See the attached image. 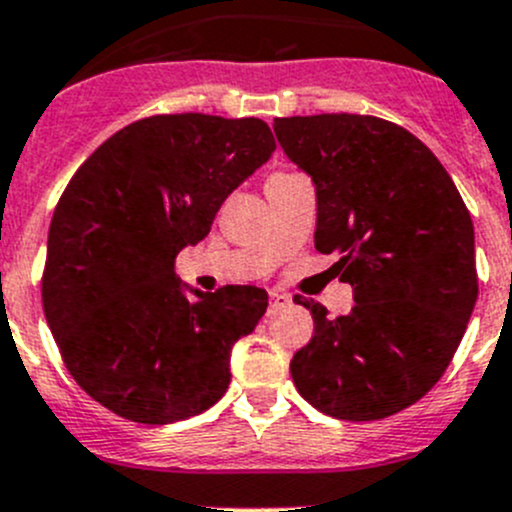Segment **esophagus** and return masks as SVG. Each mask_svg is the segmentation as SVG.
<instances>
[{
	"label": "esophagus",
	"mask_w": 512,
	"mask_h": 512,
	"mask_svg": "<svg viewBox=\"0 0 512 512\" xmlns=\"http://www.w3.org/2000/svg\"><path fill=\"white\" fill-rule=\"evenodd\" d=\"M288 303H291V296H288V293H283V291L268 293V308H271V311H278V308L288 306Z\"/></svg>",
	"instance_id": "esophagus-1"
}]
</instances>
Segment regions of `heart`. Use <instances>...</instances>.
<instances>
[{"mask_svg": "<svg viewBox=\"0 0 512 512\" xmlns=\"http://www.w3.org/2000/svg\"><path fill=\"white\" fill-rule=\"evenodd\" d=\"M276 176H278V174H276Z\"/></svg>", "mask_w": 512, "mask_h": 512, "instance_id": "b5f03b06", "label": "heart"}]
</instances>
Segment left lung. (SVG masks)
Instances as JSON below:
<instances>
[{"label":"left lung","instance_id":"left-lung-1","mask_svg":"<svg viewBox=\"0 0 512 512\" xmlns=\"http://www.w3.org/2000/svg\"><path fill=\"white\" fill-rule=\"evenodd\" d=\"M283 154L316 186V249L338 254L348 316L296 296L313 338L291 376L316 411L381 421L440 381L478 298L468 209L433 151L378 116L273 121Z\"/></svg>","mask_w":512,"mask_h":512}]
</instances>
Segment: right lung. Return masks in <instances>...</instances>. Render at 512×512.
<instances>
[{"label": "right lung", "mask_w": 512, "mask_h": 512, "mask_svg": "<svg viewBox=\"0 0 512 512\" xmlns=\"http://www.w3.org/2000/svg\"><path fill=\"white\" fill-rule=\"evenodd\" d=\"M273 151L261 119L161 114L116 131L72 176L49 226L44 316L74 381L111 413L164 426L226 393L231 348L268 293H204L174 263Z\"/></svg>", "instance_id": "1"}]
</instances>
